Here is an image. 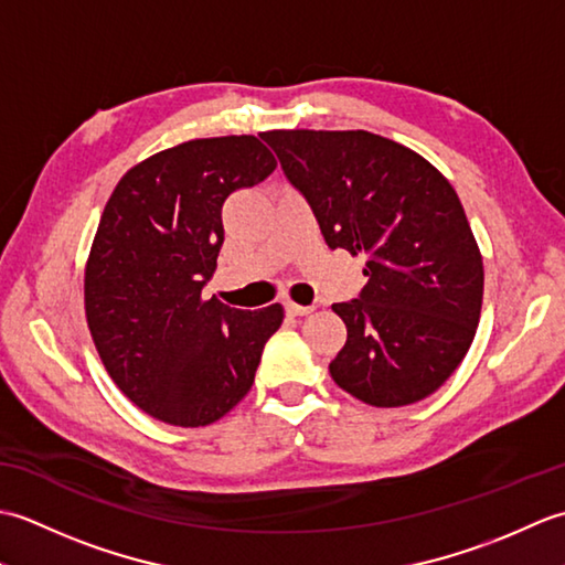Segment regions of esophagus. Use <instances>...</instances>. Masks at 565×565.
<instances>
[{
	"label": "esophagus",
	"mask_w": 565,
	"mask_h": 565,
	"mask_svg": "<svg viewBox=\"0 0 565 565\" xmlns=\"http://www.w3.org/2000/svg\"><path fill=\"white\" fill-rule=\"evenodd\" d=\"M284 308H286V313H289V316H308V313H313V310H316L313 306H298L294 301H286Z\"/></svg>",
	"instance_id": "esophagus-1"
}]
</instances>
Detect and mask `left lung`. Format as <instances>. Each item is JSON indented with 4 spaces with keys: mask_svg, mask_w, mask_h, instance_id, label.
<instances>
[{
    "mask_svg": "<svg viewBox=\"0 0 565 565\" xmlns=\"http://www.w3.org/2000/svg\"><path fill=\"white\" fill-rule=\"evenodd\" d=\"M330 249L366 255V286L332 310L342 391L376 407L427 398L461 364L481 318L483 259L454 186L411 148L369 130H267Z\"/></svg>",
    "mask_w": 565,
    "mask_h": 565,
    "instance_id": "1",
    "label": "left lung"
}]
</instances>
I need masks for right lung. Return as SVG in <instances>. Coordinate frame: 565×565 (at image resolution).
Instances as JSON below:
<instances>
[{"label": "right lung", "instance_id": "1", "mask_svg": "<svg viewBox=\"0 0 565 565\" xmlns=\"http://www.w3.org/2000/svg\"><path fill=\"white\" fill-rule=\"evenodd\" d=\"M274 170L255 136L189 140L128 170L102 213L84 271L87 326L116 386L167 425L231 413L281 326L279 303L243 310L201 296L225 199Z\"/></svg>", "mask_w": 565, "mask_h": 565}]
</instances>
